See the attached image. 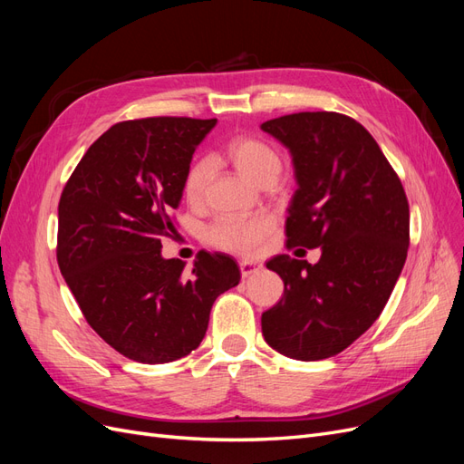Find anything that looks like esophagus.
<instances>
[{"label":"esophagus","mask_w":464,"mask_h":464,"mask_svg":"<svg viewBox=\"0 0 464 464\" xmlns=\"http://www.w3.org/2000/svg\"><path fill=\"white\" fill-rule=\"evenodd\" d=\"M263 269V266L259 263H254V261H242L240 263V275L242 278H249L251 275H256Z\"/></svg>","instance_id":"esophagus-1"}]
</instances>
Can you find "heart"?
I'll return each instance as SVG.
<instances>
[{"mask_svg":"<svg viewBox=\"0 0 464 464\" xmlns=\"http://www.w3.org/2000/svg\"><path fill=\"white\" fill-rule=\"evenodd\" d=\"M227 159L249 181L257 186L273 184L283 170V159L278 150L265 139L254 135H236L224 147ZM213 178V160L207 157L195 159L184 174L181 191L189 205H201L207 198V189ZM271 217L247 218H220L207 228V244L220 251L236 256H251L273 232Z\"/></svg>","mask_w":464,"mask_h":464,"instance_id":"heart-1","label":"heart"}]
</instances>
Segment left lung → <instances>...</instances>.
Masks as SVG:
<instances>
[{"mask_svg": "<svg viewBox=\"0 0 464 464\" xmlns=\"http://www.w3.org/2000/svg\"><path fill=\"white\" fill-rule=\"evenodd\" d=\"M261 130L292 152L298 189L286 247H321L312 265L276 256L266 269L283 300L261 315L266 344L294 360H325L366 333L395 288L411 244V210L397 172L370 131L339 111H298Z\"/></svg>", "mask_w": 464, "mask_h": 464, "instance_id": "1", "label": "left lung"}]
</instances>
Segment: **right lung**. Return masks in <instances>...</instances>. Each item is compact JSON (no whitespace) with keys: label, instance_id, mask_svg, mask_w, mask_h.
<instances>
[{"label":"right lung","instance_id":"1","mask_svg":"<svg viewBox=\"0 0 464 464\" xmlns=\"http://www.w3.org/2000/svg\"><path fill=\"white\" fill-rule=\"evenodd\" d=\"M217 120L178 116L114 123L89 147L58 205L60 271L89 325L125 358L188 356L210 307L240 283L224 254L199 251L193 269L164 259L191 157Z\"/></svg>","mask_w":464,"mask_h":464}]
</instances>
